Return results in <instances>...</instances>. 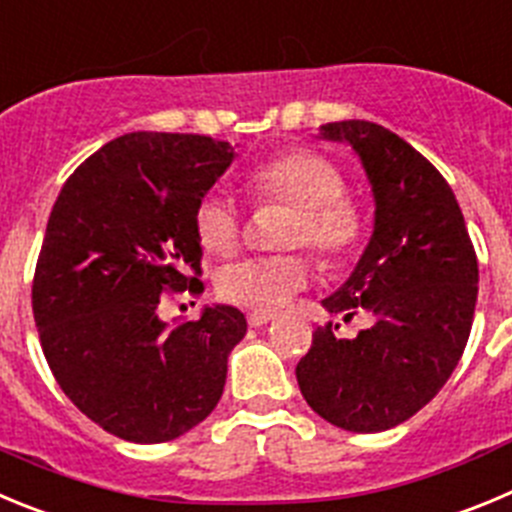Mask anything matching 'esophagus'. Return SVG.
I'll return each mask as SVG.
<instances>
[{
    "label": "esophagus",
    "mask_w": 512,
    "mask_h": 512,
    "mask_svg": "<svg viewBox=\"0 0 512 512\" xmlns=\"http://www.w3.org/2000/svg\"><path fill=\"white\" fill-rule=\"evenodd\" d=\"M273 319H275L273 313H265V311H252L250 316H247L250 326H265V324H270Z\"/></svg>",
    "instance_id": "obj_1"
}]
</instances>
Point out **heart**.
<instances>
[{"mask_svg":"<svg viewBox=\"0 0 512 512\" xmlns=\"http://www.w3.org/2000/svg\"><path fill=\"white\" fill-rule=\"evenodd\" d=\"M257 199H278L296 209L283 242L308 245L329 265L344 262L365 239V211L344 193L342 170L313 150H288L257 165L250 176ZM193 229L201 247L214 255L237 250L242 222L239 211L224 193H206L193 211ZM311 265L301 252L255 255L222 267L216 290L229 303L257 311H278L308 283Z\"/></svg>","mask_w":512,"mask_h":512,"instance_id":"heart-1","label":"heart"}]
</instances>
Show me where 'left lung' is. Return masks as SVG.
Segmentation results:
<instances>
[{
    "label": "left lung",
    "mask_w": 512,
    "mask_h": 512,
    "mask_svg": "<svg viewBox=\"0 0 512 512\" xmlns=\"http://www.w3.org/2000/svg\"><path fill=\"white\" fill-rule=\"evenodd\" d=\"M321 137L352 145L375 196L370 245L324 308L344 321L367 311L372 324L354 339L319 326L296 377L324 421L375 434L444 388L467 347L480 270L454 191L403 137L365 119L324 124Z\"/></svg>",
    "instance_id": "8db88e82"
}]
</instances>
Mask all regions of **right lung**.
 Wrapping results in <instances>:
<instances>
[{"instance_id": "right-lung-1", "label": "right lung", "mask_w": 512, "mask_h": 512, "mask_svg": "<svg viewBox=\"0 0 512 512\" xmlns=\"http://www.w3.org/2000/svg\"><path fill=\"white\" fill-rule=\"evenodd\" d=\"M204 135L130 132L63 183L32 280L55 380L78 411L135 444L178 439L216 408L245 313L206 306L168 329L163 293H201L193 211L232 165Z\"/></svg>"}]
</instances>
